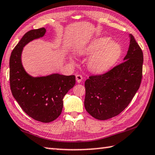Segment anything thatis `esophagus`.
Instances as JSON below:
<instances>
[{
  "label": "esophagus",
  "instance_id": "obj_1",
  "mask_svg": "<svg viewBox=\"0 0 155 155\" xmlns=\"http://www.w3.org/2000/svg\"><path fill=\"white\" fill-rule=\"evenodd\" d=\"M76 80H77V83H81V81H82V80H83V77L81 75H80V74H77V76H76Z\"/></svg>",
  "mask_w": 155,
  "mask_h": 155
}]
</instances>
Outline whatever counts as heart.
<instances>
[{"instance_id": "1", "label": "heart", "mask_w": 155, "mask_h": 155, "mask_svg": "<svg viewBox=\"0 0 155 155\" xmlns=\"http://www.w3.org/2000/svg\"><path fill=\"white\" fill-rule=\"evenodd\" d=\"M78 51L84 55H91L87 61V67L90 71L97 74L109 70L122 54L120 45L105 36L94 39Z\"/></svg>"}]
</instances>
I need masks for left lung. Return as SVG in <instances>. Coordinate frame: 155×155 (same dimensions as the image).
Returning <instances> with one entry per match:
<instances>
[{"label":"left lung","mask_w":155,"mask_h":155,"mask_svg":"<svg viewBox=\"0 0 155 155\" xmlns=\"http://www.w3.org/2000/svg\"><path fill=\"white\" fill-rule=\"evenodd\" d=\"M123 62L102 75L86 80L84 105L87 112L98 120L120 114L138 90L142 77L143 53L133 35Z\"/></svg>","instance_id":"8db88e82"}]
</instances>
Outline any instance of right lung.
I'll return each instance as SVG.
<instances>
[{"label":"right lung","mask_w":155,"mask_h":155,"mask_svg":"<svg viewBox=\"0 0 155 155\" xmlns=\"http://www.w3.org/2000/svg\"><path fill=\"white\" fill-rule=\"evenodd\" d=\"M46 29L26 32L11 53L9 78L11 93L22 110L38 121L49 123L57 119L63 108V98L75 85L74 75L54 73L43 77L28 74L21 61L24 47L30 42L43 37Z\"/></svg>","instance_id":"right-lung-1"}]
</instances>
